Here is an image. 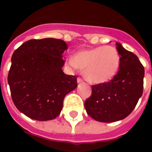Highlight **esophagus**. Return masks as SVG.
<instances>
[{"label":"esophagus","mask_w":152,"mask_h":152,"mask_svg":"<svg viewBox=\"0 0 152 152\" xmlns=\"http://www.w3.org/2000/svg\"><path fill=\"white\" fill-rule=\"evenodd\" d=\"M77 82H78L79 83H83V80L82 78H80V77H78V78H77Z\"/></svg>","instance_id":"34e87169"}]
</instances>
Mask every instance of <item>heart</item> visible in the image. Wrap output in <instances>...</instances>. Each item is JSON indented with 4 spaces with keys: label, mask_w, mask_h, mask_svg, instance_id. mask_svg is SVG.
<instances>
[{
    "label": "heart",
    "mask_w": 152,
    "mask_h": 152,
    "mask_svg": "<svg viewBox=\"0 0 152 152\" xmlns=\"http://www.w3.org/2000/svg\"><path fill=\"white\" fill-rule=\"evenodd\" d=\"M68 65L83 70L86 79L91 83L108 82L116 76L120 67L121 57L117 49L110 46H98L77 51L69 57Z\"/></svg>",
    "instance_id": "1"
}]
</instances>
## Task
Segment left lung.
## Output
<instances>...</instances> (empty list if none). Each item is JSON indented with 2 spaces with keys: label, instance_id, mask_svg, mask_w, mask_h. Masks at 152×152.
Segmentation results:
<instances>
[{
  "label": "left lung",
  "instance_id": "1",
  "mask_svg": "<svg viewBox=\"0 0 152 152\" xmlns=\"http://www.w3.org/2000/svg\"><path fill=\"white\" fill-rule=\"evenodd\" d=\"M121 57L119 70L109 82L92 85L91 95L84 102L91 118L101 122H114L129 116L141 97L144 68L137 55L116 43Z\"/></svg>",
  "mask_w": 152,
  "mask_h": 152
}]
</instances>
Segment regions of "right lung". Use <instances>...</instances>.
<instances>
[{"label":"right lung","mask_w":152,"mask_h":152,"mask_svg":"<svg viewBox=\"0 0 152 152\" xmlns=\"http://www.w3.org/2000/svg\"><path fill=\"white\" fill-rule=\"evenodd\" d=\"M67 49L63 40L48 38L28 40L13 53L8 83L15 106L28 118H57L65 95L77 87L76 76L62 71Z\"/></svg>","instance_id":"right-lung-1"}]
</instances>
